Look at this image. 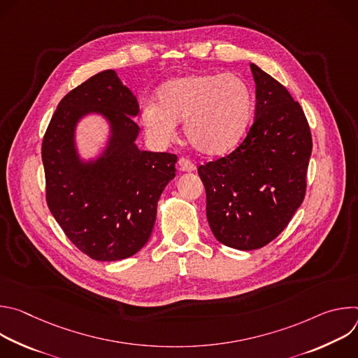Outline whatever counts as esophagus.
I'll use <instances>...</instances> for the list:
<instances>
[{
	"label": "esophagus",
	"instance_id": "obj_1",
	"mask_svg": "<svg viewBox=\"0 0 358 358\" xmlns=\"http://www.w3.org/2000/svg\"><path fill=\"white\" fill-rule=\"evenodd\" d=\"M177 164H178V170L182 171V173H192V171H195V166L189 160H187V159H180Z\"/></svg>",
	"mask_w": 358,
	"mask_h": 358
}]
</instances>
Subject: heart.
I'll list each match as a JSON object with an SVG mask.
<instances>
[{
  "label": "heart",
  "instance_id": "b5f03b06",
  "mask_svg": "<svg viewBox=\"0 0 358 358\" xmlns=\"http://www.w3.org/2000/svg\"><path fill=\"white\" fill-rule=\"evenodd\" d=\"M253 112L248 83L232 73H203L164 83L157 105L148 103L141 124L151 138L170 141L176 123L184 122V137L202 156L220 157L239 145Z\"/></svg>",
  "mask_w": 358,
  "mask_h": 358
}]
</instances>
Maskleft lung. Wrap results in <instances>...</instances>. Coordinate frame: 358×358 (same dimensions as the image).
<instances>
[{"label":"left lung","instance_id":"obj_1","mask_svg":"<svg viewBox=\"0 0 358 358\" xmlns=\"http://www.w3.org/2000/svg\"><path fill=\"white\" fill-rule=\"evenodd\" d=\"M257 112L245 140L229 156L198 167L207 220L224 245L252 250L290 222L306 194L312 134L287 89L250 64Z\"/></svg>","mask_w":358,"mask_h":358}]
</instances>
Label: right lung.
Listing matches in <instances>:
<instances>
[{
	"label": "right lung",
	"mask_w": 358,
	"mask_h": 358,
	"mask_svg": "<svg viewBox=\"0 0 358 358\" xmlns=\"http://www.w3.org/2000/svg\"><path fill=\"white\" fill-rule=\"evenodd\" d=\"M93 114L108 123L110 133L104 148L83 159L76 129ZM137 115L136 96L108 69L59 101L43 136L49 211L71 242L94 261L126 259L147 243L159 199L176 177V155L137 147Z\"/></svg>",
	"instance_id": "right-lung-1"
}]
</instances>
